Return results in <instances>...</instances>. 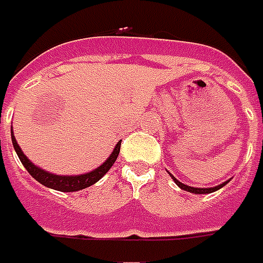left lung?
I'll use <instances>...</instances> for the list:
<instances>
[{"label":"left lung","mask_w":263,"mask_h":263,"mask_svg":"<svg viewBox=\"0 0 263 263\" xmlns=\"http://www.w3.org/2000/svg\"><path fill=\"white\" fill-rule=\"evenodd\" d=\"M173 177V176H171ZM173 180L176 181V184L180 187V189H183V190H185V192H190V193H194V194H206V193H213L216 192V190H219V189H221L223 185L226 183H229V181H226V183L220 184V185H216V187H213V189H196V187H190V185H185V184L180 183L178 180H177L176 177H173Z\"/></svg>","instance_id":"obj_1"}]
</instances>
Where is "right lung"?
I'll use <instances>...</instances> for the list:
<instances>
[{
	"instance_id": "right-lung-1",
	"label": "right lung",
	"mask_w": 263,
	"mask_h": 263,
	"mask_svg": "<svg viewBox=\"0 0 263 263\" xmlns=\"http://www.w3.org/2000/svg\"><path fill=\"white\" fill-rule=\"evenodd\" d=\"M11 139L12 145H14V149H15L17 155H18L20 161L23 162V165L31 174V177L35 178L39 183H42L43 185H46L49 189L59 190V192H79V190H83V189H86L89 185L95 184L96 181H99L102 177L108 173L109 168L114 165V162L117 161L118 155H119V149H121V141H119L117 146H115V149H114V153L110 154L108 160L103 162L101 167H98V168L87 173V174H83V176H56V174H51V173H47L44 170L35 167L33 162L27 158L24 153L21 151L18 144H17L15 138H14L12 131Z\"/></svg>"
}]
</instances>
